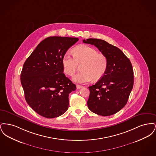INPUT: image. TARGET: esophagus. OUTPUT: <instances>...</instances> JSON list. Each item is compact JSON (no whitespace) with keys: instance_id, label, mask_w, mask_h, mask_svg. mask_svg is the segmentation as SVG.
<instances>
[{"instance_id":"1","label":"esophagus","mask_w":156,"mask_h":156,"mask_svg":"<svg viewBox=\"0 0 156 156\" xmlns=\"http://www.w3.org/2000/svg\"><path fill=\"white\" fill-rule=\"evenodd\" d=\"M82 88H83V87L81 86V85H76V88H77V89H81Z\"/></svg>"}]
</instances>
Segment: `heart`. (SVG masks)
I'll use <instances>...</instances> for the list:
<instances>
[{"label": "heart", "instance_id": "b5f03b06", "mask_svg": "<svg viewBox=\"0 0 156 156\" xmlns=\"http://www.w3.org/2000/svg\"><path fill=\"white\" fill-rule=\"evenodd\" d=\"M73 55L66 53L62 59L64 71L66 74L73 76L81 66L82 71L75 75L73 80L76 83H86L92 79L98 81L106 73L108 66L106 57L99 54L97 50L89 45H83L75 48Z\"/></svg>", "mask_w": 156, "mask_h": 156}]
</instances>
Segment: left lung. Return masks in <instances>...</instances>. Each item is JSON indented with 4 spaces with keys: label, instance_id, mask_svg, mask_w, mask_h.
Wrapping results in <instances>:
<instances>
[{
    "label": "left lung",
    "instance_id": "left-lung-1",
    "mask_svg": "<svg viewBox=\"0 0 156 156\" xmlns=\"http://www.w3.org/2000/svg\"><path fill=\"white\" fill-rule=\"evenodd\" d=\"M83 42L94 45L108 61L104 76L89 87L88 108L99 115H112L120 111L127 102L133 86L132 65L119 48L105 40L88 38Z\"/></svg>",
    "mask_w": 156,
    "mask_h": 156
}]
</instances>
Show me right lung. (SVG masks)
<instances>
[{
  "mask_svg": "<svg viewBox=\"0 0 156 156\" xmlns=\"http://www.w3.org/2000/svg\"><path fill=\"white\" fill-rule=\"evenodd\" d=\"M78 40L75 37H47L24 63L20 80L26 101L44 118L58 117L68 108L69 94L76 90V86L63 73L62 59Z\"/></svg>",
  "mask_w": 156,
  "mask_h": 156,
  "instance_id": "1",
  "label": "right lung"
}]
</instances>
